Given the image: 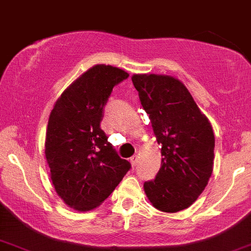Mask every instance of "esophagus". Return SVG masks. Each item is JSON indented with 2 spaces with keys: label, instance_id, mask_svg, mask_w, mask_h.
I'll list each match as a JSON object with an SVG mask.
<instances>
[{
  "label": "esophagus",
  "instance_id": "34e87169",
  "mask_svg": "<svg viewBox=\"0 0 251 251\" xmlns=\"http://www.w3.org/2000/svg\"><path fill=\"white\" fill-rule=\"evenodd\" d=\"M138 162H139V156L138 155H134V156L131 157V163H132L133 166H136Z\"/></svg>",
  "mask_w": 251,
  "mask_h": 251
}]
</instances>
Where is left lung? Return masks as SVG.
<instances>
[{
    "instance_id": "8db88e82",
    "label": "left lung",
    "mask_w": 251,
    "mask_h": 251,
    "mask_svg": "<svg viewBox=\"0 0 251 251\" xmlns=\"http://www.w3.org/2000/svg\"><path fill=\"white\" fill-rule=\"evenodd\" d=\"M132 81L162 145V165L155 179L145 182V192L160 211H181L198 200L211 176V124L178 79L134 75Z\"/></svg>"
}]
</instances>
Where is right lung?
I'll use <instances>...</instances> for the list:
<instances>
[{"label":"right lung","mask_w":251,"mask_h":251,"mask_svg":"<svg viewBox=\"0 0 251 251\" xmlns=\"http://www.w3.org/2000/svg\"><path fill=\"white\" fill-rule=\"evenodd\" d=\"M128 73L95 65L57 100L46 135V158L56 192L79 211L96 208L109 198L131 169L101 128L112 88Z\"/></svg>","instance_id":"obj_1"}]
</instances>
